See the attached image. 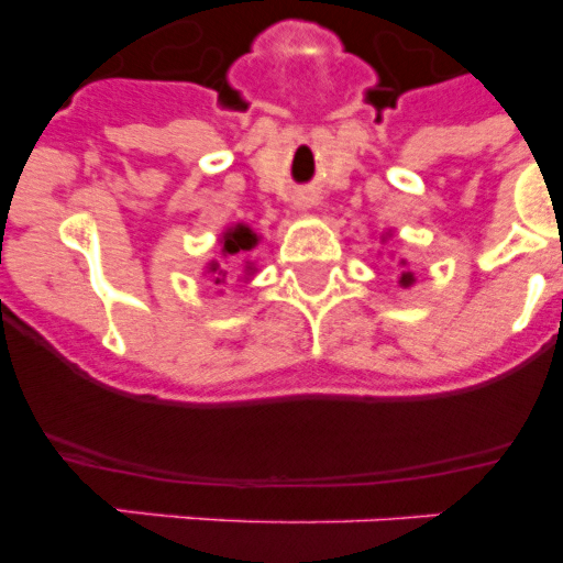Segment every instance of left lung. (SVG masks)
I'll return each instance as SVG.
<instances>
[{
  "label": "left lung",
  "mask_w": 563,
  "mask_h": 563,
  "mask_svg": "<svg viewBox=\"0 0 563 563\" xmlns=\"http://www.w3.org/2000/svg\"><path fill=\"white\" fill-rule=\"evenodd\" d=\"M415 285V276L411 273H400V287H411Z\"/></svg>",
  "instance_id": "obj_1"
}]
</instances>
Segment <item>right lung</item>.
<instances>
[{"label":"right lung","instance_id":"right-lung-1","mask_svg":"<svg viewBox=\"0 0 563 563\" xmlns=\"http://www.w3.org/2000/svg\"><path fill=\"white\" fill-rule=\"evenodd\" d=\"M220 242H222V256H233V253L256 247L258 236L251 231V228L239 222V225H231L225 233H222ZM208 273L213 276V285H222V282H225V271L220 267V262H211V265H208Z\"/></svg>","mask_w":563,"mask_h":563}]
</instances>
